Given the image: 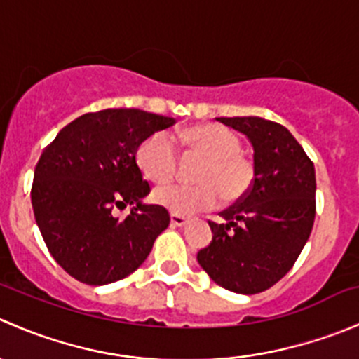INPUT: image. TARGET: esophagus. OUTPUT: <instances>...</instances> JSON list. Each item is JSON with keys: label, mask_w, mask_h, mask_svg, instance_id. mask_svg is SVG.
<instances>
[{"label": "esophagus", "mask_w": 359, "mask_h": 359, "mask_svg": "<svg viewBox=\"0 0 359 359\" xmlns=\"http://www.w3.org/2000/svg\"><path fill=\"white\" fill-rule=\"evenodd\" d=\"M170 222H172L173 227H184L187 224V219L184 215H177V213H172V215H170Z\"/></svg>", "instance_id": "1"}]
</instances>
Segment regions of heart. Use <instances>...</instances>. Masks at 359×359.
I'll list each match as a JSON object with an SVG mask.
<instances>
[{
	"mask_svg": "<svg viewBox=\"0 0 359 359\" xmlns=\"http://www.w3.org/2000/svg\"><path fill=\"white\" fill-rule=\"evenodd\" d=\"M177 142L184 158L201 159L194 172L198 186H165L154 191L159 206L177 215H193L213 208L219 200L226 205L240 201L252 189L255 165L241 151L236 133L220 125H196L177 133ZM135 159L142 175L158 186L173 180L179 168L175 147L163 133L144 140Z\"/></svg>",
	"mask_w": 359,
	"mask_h": 359,
	"instance_id": "heart-1",
	"label": "heart"
}]
</instances>
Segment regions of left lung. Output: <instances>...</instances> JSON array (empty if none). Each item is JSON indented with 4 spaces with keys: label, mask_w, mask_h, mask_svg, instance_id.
Instances as JSON below:
<instances>
[{
    "label": "left lung",
    "mask_w": 359,
    "mask_h": 359,
    "mask_svg": "<svg viewBox=\"0 0 359 359\" xmlns=\"http://www.w3.org/2000/svg\"><path fill=\"white\" fill-rule=\"evenodd\" d=\"M253 146L255 180L245 198L210 220L213 238L198 262L222 288L253 295L281 280L309 240L316 215L314 165L280 123L257 116L217 118Z\"/></svg>",
    "instance_id": "left-lung-1"
}]
</instances>
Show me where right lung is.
Listing matches in <instances>:
<instances>
[{
  "instance_id": "right-lung-1",
  "label": "right lung",
  "mask_w": 359,
  "mask_h": 359,
  "mask_svg": "<svg viewBox=\"0 0 359 359\" xmlns=\"http://www.w3.org/2000/svg\"><path fill=\"white\" fill-rule=\"evenodd\" d=\"M175 119L140 109L88 112L69 123L43 151L31 189L36 224L53 259L86 285L132 274L149 255L170 215L142 198L151 187L137 149ZM130 204L129 217L114 212Z\"/></svg>"
}]
</instances>
